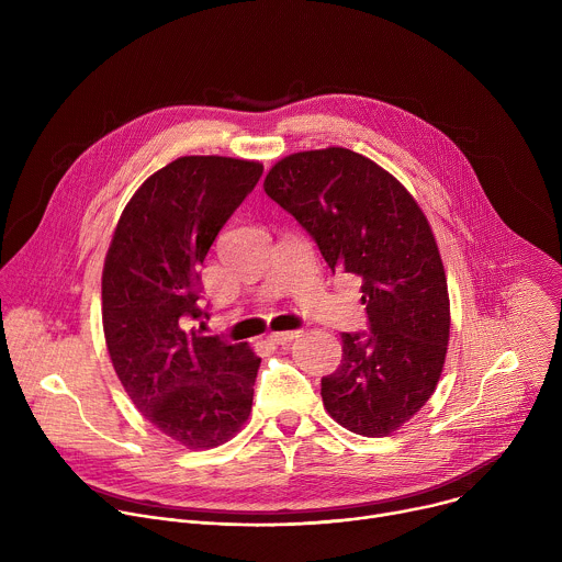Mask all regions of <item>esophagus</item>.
Listing matches in <instances>:
<instances>
[{
  "label": "esophagus",
  "mask_w": 562,
  "mask_h": 562,
  "mask_svg": "<svg viewBox=\"0 0 562 562\" xmlns=\"http://www.w3.org/2000/svg\"><path fill=\"white\" fill-rule=\"evenodd\" d=\"M300 334H302L300 329H295V331H278V334H271L269 340H271L273 345H286V342L295 340Z\"/></svg>",
  "instance_id": "1"
}]
</instances>
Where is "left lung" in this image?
Returning <instances> with one entry per match:
<instances>
[{"instance_id": "1", "label": "left lung", "mask_w": 562, "mask_h": 562, "mask_svg": "<svg viewBox=\"0 0 562 562\" xmlns=\"http://www.w3.org/2000/svg\"><path fill=\"white\" fill-rule=\"evenodd\" d=\"M265 191L334 273L362 278L367 331L342 334L323 403L345 429L389 436L431 397L449 342L447 278L425 213L393 176L340 146L280 159Z\"/></svg>"}]
</instances>
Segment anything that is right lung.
<instances>
[{
  "label": "right lung",
  "mask_w": 562,
  "mask_h": 562,
  "mask_svg": "<svg viewBox=\"0 0 562 562\" xmlns=\"http://www.w3.org/2000/svg\"><path fill=\"white\" fill-rule=\"evenodd\" d=\"M262 165L189 155L153 173L126 204L102 276V319L133 405L189 449L233 438L251 414L260 358L247 342L202 336L200 267L256 189Z\"/></svg>",
  "instance_id": "right-lung-1"
}]
</instances>
